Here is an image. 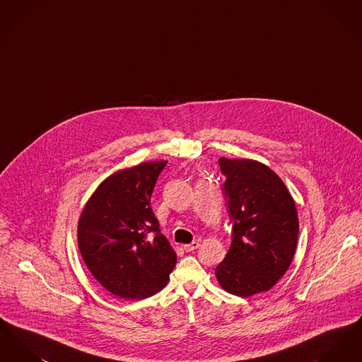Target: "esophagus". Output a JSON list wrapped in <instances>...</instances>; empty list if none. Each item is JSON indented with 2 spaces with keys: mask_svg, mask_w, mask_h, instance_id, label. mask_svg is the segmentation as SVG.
I'll return each mask as SVG.
<instances>
[{
  "mask_svg": "<svg viewBox=\"0 0 362 362\" xmlns=\"http://www.w3.org/2000/svg\"><path fill=\"white\" fill-rule=\"evenodd\" d=\"M198 247H199V243H198V241H192V243H189V244H185V245H183V250L189 252V251L197 250Z\"/></svg>",
  "mask_w": 362,
  "mask_h": 362,
  "instance_id": "34e87169",
  "label": "esophagus"
}]
</instances>
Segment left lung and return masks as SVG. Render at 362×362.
<instances>
[{
    "mask_svg": "<svg viewBox=\"0 0 362 362\" xmlns=\"http://www.w3.org/2000/svg\"><path fill=\"white\" fill-rule=\"evenodd\" d=\"M220 170L232 243L216 276L226 292L248 297L266 292L286 273L298 238L292 195L264 164L221 157Z\"/></svg>",
    "mask_w": 362,
    "mask_h": 362,
    "instance_id": "1",
    "label": "left lung"
}]
</instances>
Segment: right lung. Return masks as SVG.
<instances>
[{
    "label": "right lung",
    "mask_w": 362,
    "mask_h": 362,
    "mask_svg": "<svg viewBox=\"0 0 362 362\" xmlns=\"http://www.w3.org/2000/svg\"><path fill=\"white\" fill-rule=\"evenodd\" d=\"M165 165L167 161L142 163L111 175L89 198L78 223L86 267L108 292L126 300L160 292L176 264L151 206Z\"/></svg>",
    "instance_id": "obj_1"
}]
</instances>
